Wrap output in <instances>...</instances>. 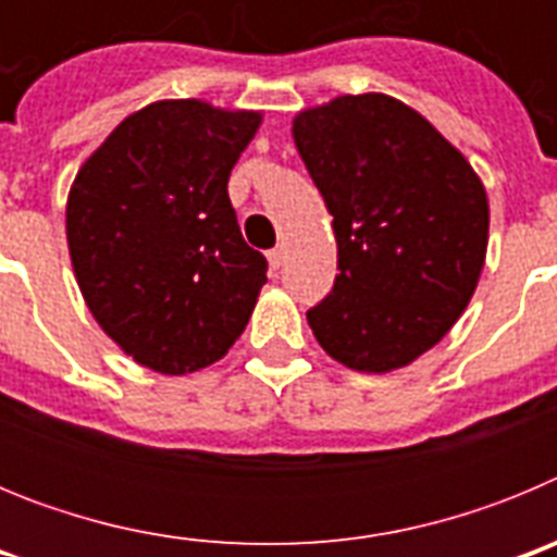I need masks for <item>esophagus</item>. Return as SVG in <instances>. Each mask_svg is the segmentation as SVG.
Returning a JSON list of instances; mask_svg holds the SVG:
<instances>
[{"label": "esophagus", "instance_id": "esophagus-1", "mask_svg": "<svg viewBox=\"0 0 557 557\" xmlns=\"http://www.w3.org/2000/svg\"><path fill=\"white\" fill-rule=\"evenodd\" d=\"M284 259H287V248H284V245H278V248H273L268 253V262H270V268H273V270L282 268Z\"/></svg>", "mask_w": 557, "mask_h": 557}]
</instances>
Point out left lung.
Instances as JSON below:
<instances>
[{"mask_svg":"<svg viewBox=\"0 0 557 557\" xmlns=\"http://www.w3.org/2000/svg\"><path fill=\"white\" fill-rule=\"evenodd\" d=\"M295 147L334 218L332 293L307 312L329 357L366 373L410 366L469 307L488 198L462 152L387 95L301 111Z\"/></svg>","mask_w":557,"mask_h":557,"instance_id":"1","label":"left lung"}]
</instances>
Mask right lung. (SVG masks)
<instances>
[{"instance_id": "obj_1", "label": "right lung", "mask_w": 557, "mask_h": 557, "mask_svg": "<svg viewBox=\"0 0 557 557\" xmlns=\"http://www.w3.org/2000/svg\"><path fill=\"white\" fill-rule=\"evenodd\" d=\"M262 113L161 100L81 166L66 203L72 268L102 332L139 366L181 376L236 343L268 282L228 198Z\"/></svg>"}]
</instances>
